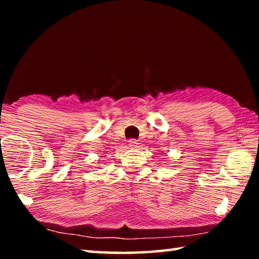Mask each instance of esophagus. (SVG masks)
<instances>
[{
    "label": "esophagus",
    "mask_w": 259,
    "mask_h": 259,
    "mask_svg": "<svg viewBox=\"0 0 259 259\" xmlns=\"http://www.w3.org/2000/svg\"><path fill=\"white\" fill-rule=\"evenodd\" d=\"M138 145H139L138 140H136V139H130V140H129V146H130L131 148L138 147Z\"/></svg>",
    "instance_id": "esophagus-1"
}]
</instances>
